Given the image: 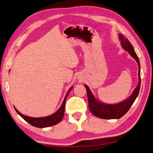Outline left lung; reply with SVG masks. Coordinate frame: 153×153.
Instances as JSON below:
<instances>
[{"label": "left lung", "mask_w": 153, "mask_h": 153, "mask_svg": "<svg viewBox=\"0 0 153 153\" xmlns=\"http://www.w3.org/2000/svg\"><path fill=\"white\" fill-rule=\"evenodd\" d=\"M119 39L121 42V45L123 48L128 52V53L137 61L138 65V77H139V82L134 89V91L128 98L125 100L123 102L115 104H108L99 102L94 98L92 93L90 91L88 85H84L87 91L89 109L94 115L102 119H118L126 114L129 110L130 107L134 103L136 98H137L139 93L140 88V65L139 59L136 53L134 48L130 43L128 39L123 35L119 34Z\"/></svg>", "instance_id": "left-lung-1"}]
</instances>
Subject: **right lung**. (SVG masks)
<instances>
[{"instance_id": "add662e5", "label": "right lung", "mask_w": 153, "mask_h": 153, "mask_svg": "<svg viewBox=\"0 0 153 153\" xmlns=\"http://www.w3.org/2000/svg\"><path fill=\"white\" fill-rule=\"evenodd\" d=\"M72 88L73 87L69 88V90H68L67 94H66L64 100H63V102L62 105H61L60 108L58 109L57 112H55L54 114H53L52 115L47 116V117L33 118V117H30V116H25L23 114H22L21 113L19 112V111L16 110V108H15V107L14 108H15V110H16V112L18 113V114L20 115L25 120H26L27 123H29L30 125H32L33 126H35L37 128H46V127L53 126V125H55L60 123L62 120L63 116H64L65 102L68 96V94L69 92H70Z\"/></svg>"}]
</instances>
